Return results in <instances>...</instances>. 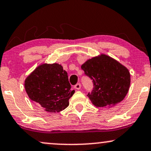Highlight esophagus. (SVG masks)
<instances>
[{
	"label": "esophagus",
	"instance_id": "esophagus-1",
	"mask_svg": "<svg viewBox=\"0 0 151 151\" xmlns=\"http://www.w3.org/2000/svg\"><path fill=\"white\" fill-rule=\"evenodd\" d=\"M74 88H75V89H77V90L80 89H81V84H80V83H77V84H76L75 86H74Z\"/></svg>",
	"mask_w": 151,
	"mask_h": 151
}]
</instances>
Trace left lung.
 I'll list each match as a JSON object with an SVG mask.
<instances>
[{
  "label": "left lung",
  "mask_w": 151,
  "mask_h": 151,
  "mask_svg": "<svg viewBox=\"0 0 151 151\" xmlns=\"http://www.w3.org/2000/svg\"><path fill=\"white\" fill-rule=\"evenodd\" d=\"M81 68L92 79L93 88L87 96L95 106L115 105L125 98L131 75L129 70L116 60L101 54L88 60Z\"/></svg>",
  "instance_id": "obj_1"
}]
</instances>
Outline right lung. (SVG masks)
<instances>
[{"mask_svg":"<svg viewBox=\"0 0 151 151\" xmlns=\"http://www.w3.org/2000/svg\"><path fill=\"white\" fill-rule=\"evenodd\" d=\"M25 89L34 103L50 113L67 108L74 93L71 89L67 72L57 63L38 66L25 79Z\"/></svg>","mask_w":151,"mask_h":151,"instance_id":"obj_1","label":"right lung"}]
</instances>
